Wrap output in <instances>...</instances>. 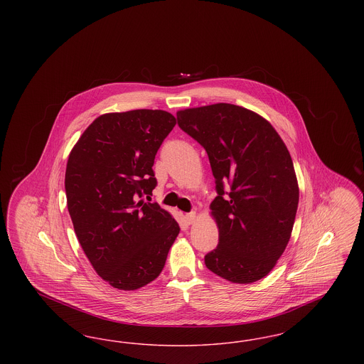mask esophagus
Returning <instances> with one entry per match:
<instances>
[{
  "label": "esophagus",
  "instance_id": "obj_1",
  "mask_svg": "<svg viewBox=\"0 0 364 364\" xmlns=\"http://www.w3.org/2000/svg\"><path fill=\"white\" fill-rule=\"evenodd\" d=\"M196 220V213L195 211H191L188 214H186V221L187 224H193Z\"/></svg>",
  "mask_w": 364,
  "mask_h": 364
}]
</instances>
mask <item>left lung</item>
<instances>
[{"instance_id": "1", "label": "left lung", "mask_w": 364, "mask_h": 364, "mask_svg": "<svg viewBox=\"0 0 364 364\" xmlns=\"http://www.w3.org/2000/svg\"><path fill=\"white\" fill-rule=\"evenodd\" d=\"M177 122L203 146L215 178L210 208L220 242L206 267L235 284L267 276L291 239L299 205L285 143L270 122L237 105L178 110Z\"/></svg>"}]
</instances>
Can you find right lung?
I'll return each instance as SVG.
<instances>
[{
	"mask_svg": "<svg viewBox=\"0 0 364 364\" xmlns=\"http://www.w3.org/2000/svg\"><path fill=\"white\" fill-rule=\"evenodd\" d=\"M176 125L165 110L106 113L87 127L70 150L67 206L75 233L98 276L135 291L162 272L180 228L153 195L154 158Z\"/></svg>",
	"mask_w": 364,
	"mask_h": 364,
	"instance_id": "right-lung-1",
	"label": "right lung"
}]
</instances>
